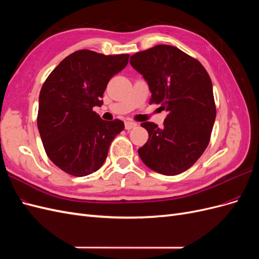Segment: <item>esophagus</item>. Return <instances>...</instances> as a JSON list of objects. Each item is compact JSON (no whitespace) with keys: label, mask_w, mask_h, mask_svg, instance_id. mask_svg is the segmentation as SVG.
Instances as JSON below:
<instances>
[{"label":"esophagus","mask_w":259,"mask_h":259,"mask_svg":"<svg viewBox=\"0 0 259 259\" xmlns=\"http://www.w3.org/2000/svg\"><path fill=\"white\" fill-rule=\"evenodd\" d=\"M136 126H137V123H135V122H133V121H126V122H125V128H126L127 131L134 128Z\"/></svg>","instance_id":"esophagus-1"}]
</instances>
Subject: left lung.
<instances>
[{"mask_svg": "<svg viewBox=\"0 0 259 259\" xmlns=\"http://www.w3.org/2000/svg\"><path fill=\"white\" fill-rule=\"evenodd\" d=\"M130 62L148 82L150 104L168 112L162 128L152 122L140 124L149 134L138 149L140 159L156 173H183L209 143L216 117L210 77L198 59L170 45L136 53Z\"/></svg>", "mask_w": 259, "mask_h": 259, "instance_id": "8db88e82", "label": "left lung"}]
</instances>
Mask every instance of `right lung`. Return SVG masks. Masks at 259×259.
<instances>
[{
    "label": "right lung",
    "mask_w": 259,
    "mask_h": 259,
    "mask_svg": "<svg viewBox=\"0 0 259 259\" xmlns=\"http://www.w3.org/2000/svg\"><path fill=\"white\" fill-rule=\"evenodd\" d=\"M128 57L80 50L60 61L45 80L38 97L37 128L46 154L61 170L82 177L104 164L124 123L100 119L93 108L103 105L107 84L126 67Z\"/></svg>",
    "instance_id": "add662e5"
}]
</instances>
